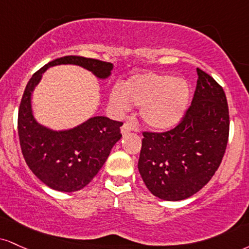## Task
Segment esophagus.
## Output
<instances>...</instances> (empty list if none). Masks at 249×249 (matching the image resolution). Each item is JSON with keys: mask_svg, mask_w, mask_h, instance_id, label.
Returning a JSON list of instances; mask_svg holds the SVG:
<instances>
[{"mask_svg": "<svg viewBox=\"0 0 249 249\" xmlns=\"http://www.w3.org/2000/svg\"><path fill=\"white\" fill-rule=\"evenodd\" d=\"M133 128H134V126L132 124H131V123H124V124H123V126H122V133L126 134L128 132H131Z\"/></svg>", "mask_w": 249, "mask_h": 249, "instance_id": "34e87169", "label": "esophagus"}]
</instances>
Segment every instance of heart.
Wrapping results in <instances>:
<instances>
[{
    "mask_svg": "<svg viewBox=\"0 0 249 249\" xmlns=\"http://www.w3.org/2000/svg\"><path fill=\"white\" fill-rule=\"evenodd\" d=\"M189 87L183 80L157 73H143L130 77L111 91L113 107L126 111L131 104L142 107V118L153 130H168L184 115L189 103Z\"/></svg>",
    "mask_w": 249,
    "mask_h": 249,
    "instance_id": "obj_1",
    "label": "heart"
}]
</instances>
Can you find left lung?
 Here are the masks:
<instances>
[{
	"instance_id": "1",
	"label": "left lung",
	"mask_w": 249,
	"mask_h": 249,
	"mask_svg": "<svg viewBox=\"0 0 249 249\" xmlns=\"http://www.w3.org/2000/svg\"><path fill=\"white\" fill-rule=\"evenodd\" d=\"M191 106L176 126L143 131L138 168L146 187L164 200L193 196L210 181L225 154L230 115L223 87L197 68Z\"/></svg>"
}]
</instances>
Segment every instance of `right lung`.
Segmentation results:
<instances>
[{
	"label": "right lung",
	"mask_w": 249,
	"mask_h": 249,
	"mask_svg": "<svg viewBox=\"0 0 249 249\" xmlns=\"http://www.w3.org/2000/svg\"><path fill=\"white\" fill-rule=\"evenodd\" d=\"M62 64L79 65L100 79L110 75L112 64L77 55L53 60L32 75L20 101L18 136L26 164L47 187L71 193L89 184L102 168L113 145L121 139L123 123L97 116L62 132L39 125L32 116L31 92L47 68Z\"/></svg>",
	"instance_id": "right-lung-1"
}]
</instances>
